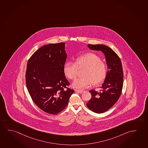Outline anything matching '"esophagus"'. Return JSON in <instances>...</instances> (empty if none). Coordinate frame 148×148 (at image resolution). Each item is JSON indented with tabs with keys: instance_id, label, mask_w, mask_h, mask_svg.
I'll list each match as a JSON object with an SVG mask.
<instances>
[{
	"instance_id": "1",
	"label": "esophagus",
	"mask_w": 148,
	"mask_h": 148,
	"mask_svg": "<svg viewBox=\"0 0 148 148\" xmlns=\"http://www.w3.org/2000/svg\"><path fill=\"white\" fill-rule=\"evenodd\" d=\"M75 92H80V93H82V92H84L83 90H79V89H75Z\"/></svg>"
}]
</instances>
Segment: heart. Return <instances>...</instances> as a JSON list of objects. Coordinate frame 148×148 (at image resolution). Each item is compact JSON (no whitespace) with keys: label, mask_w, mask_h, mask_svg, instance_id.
Segmentation results:
<instances>
[{"label":"heart","mask_w":148,"mask_h":148,"mask_svg":"<svg viewBox=\"0 0 148 148\" xmlns=\"http://www.w3.org/2000/svg\"><path fill=\"white\" fill-rule=\"evenodd\" d=\"M83 77L77 78L73 83V86L83 89L92 84H100L105 79L107 69L106 64L100 58L92 53H87L77 57L75 63L67 62L64 66V73L66 77L74 80L79 69H83Z\"/></svg>","instance_id":"obj_1"}]
</instances>
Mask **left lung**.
<instances>
[{
  "mask_svg": "<svg viewBox=\"0 0 148 148\" xmlns=\"http://www.w3.org/2000/svg\"><path fill=\"white\" fill-rule=\"evenodd\" d=\"M87 46L90 49L103 52L108 67L106 79L100 87V92L93 89L90 90L92 98L86 104L89 110L100 114L110 109L121 95L123 83L122 63L119 57L110 47L104 45Z\"/></svg>",
  "mask_w": 148,
  "mask_h": 148,
  "instance_id": "left-lung-1",
  "label": "left lung"
}]
</instances>
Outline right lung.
I'll return each instance as SVG.
<instances>
[{"label":"right lung","instance_id":"obj_1","mask_svg":"<svg viewBox=\"0 0 148 148\" xmlns=\"http://www.w3.org/2000/svg\"><path fill=\"white\" fill-rule=\"evenodd\" d=\"M67 54L65 43L43 46L29 59L26 72L27 89L34 103L46 113L56 115L68 104L74 90L64 73Z\"/></svg>","mask_w":148,"mask_h":148}]
</instances>
